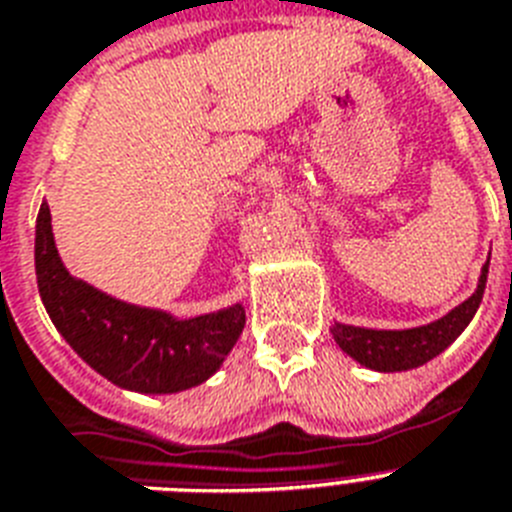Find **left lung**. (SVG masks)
<instances>
[{
	"instance_id": "obj_1",
	"label": "left lung",
	"mask_w": 512,
	"mask_h": 512,
	"mask_svg": "<svg viewBox=\"0 0 512 512\" xmlns=\"http://www.w3.org/2000/svg\"><path fill=\"white\" fill-rule=\"evenodd\" d=\"M487 273L489 260L484 263L474 294L468 296L463 304L450 309L448 315L429 322V325L409 330H375L336 322L330 333H333L343 354H349L354 362L367 369H375V372H406V369L422 367L448 349L450 343L466 330L468 322L474 320L476 309L482 304L484 286H487Z\"/></svg>"
}]
</instances>
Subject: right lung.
<instances>
[{
  "instance_id": "1",
  "label": "right lung",
  "mask_w": 512,
  "mask_h": 512,
  "mask_svg": "<svg viewBox=\"0 0 512 512\" xmlns=\"http://www.w3.org/2000/svg\"><path fill=\"white\" fill-rule=\"evenodd\" d=\"M38 294L85 364L132 393H179L221 369L244 330L239 302L208 315L179 320L171 312L137 307L70 276L51 234V210L36 218Z\"/></svg>"
}]
</instances>
